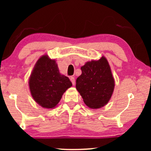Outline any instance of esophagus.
<instances>
[{
    "label": "esophagus",
    "mask_w": 151,
    "mask_h": 151,
    "mask_svg": "<svg viewBox=\"0 0 151 151\" xmlns=\"http://www.w3.org/2000/svg\"><path fill=\"white\" fill-rule=\"evenodd\" d=\"M70 80L71 81L72 84H73V85H75V78L73 77H71L70 78Z\"/></svg>",
    "instance_id": "obj_1"
}]
</instances>
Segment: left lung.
Instances as JSON below:
<instances>
[{"mask_svg":"<svg viewBox=\"0 0 151 151\" xmlns=\"http://www.w3.org/2000/svg\"><path fill=\"white\" fill-rule=\"evenodd\" d=\"M82 74L76 80V89L86 106L100 109L110 100L115 87L114 78L106 58L88 61L81 67Z\"/></svg>","mask_w":151,"mask_h":151,"instance_id":"left-lung-1","label":"left lung"}]
</instances>
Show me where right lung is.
<instances>
[{"mask_svg": "<svg viewBox=\"0 0 151 151\" xmlns=\"http://www.w3.org/2000/svg\"><path fill=\"white\" fill-rule=\"evenodd\" d=\"M29 86L32 98L40 106L53 109L72 83L69 78L60 73L55 60L44 55L38 60L33 69Z\"/></svg>", "mask_w": 151, "mask_h": 151, "instance_id": "1", "label": "right lung"}]
</instances>
